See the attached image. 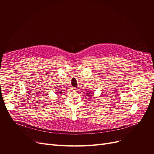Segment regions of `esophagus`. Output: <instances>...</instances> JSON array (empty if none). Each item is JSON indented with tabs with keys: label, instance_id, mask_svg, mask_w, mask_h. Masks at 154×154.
I'll list each match as a JSON object with an SVG mask.
<instances>
[{
	"label": "esophagus",
	"instance_id": "esophagus-1",
	"mask_svg": "<svg viewBox=\"0 0 154 154\" xmlns=\"http://www.w3.org/2000/svg\"><path fill=\"white\" fill-rule=\"evenodd\" d=\"M73 91H75V92H76V91H78V88H75V87L73 88Z\"/></svg>",
	"mask_w": 154,
	"mask_h": 154
}]
</instances>
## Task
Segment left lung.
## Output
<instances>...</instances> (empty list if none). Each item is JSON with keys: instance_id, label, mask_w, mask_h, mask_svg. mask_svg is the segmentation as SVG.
Instances as JSON below:
<instances>
[{"instance_id": "left-lung-1", "label": "left lung", "mask_w": 154, "mask_h": 154, "mask_svg": "<svg viewBox=\"0 0 154 154\" xmlns=\"http://www.w3.org/2000/svg\"><path fill=\"white\" fill-rule=\"evenodd\" d=\"M89 94H88V93H87V95H89V96H91V95H89Z\"/></svg>"}]
</instances>
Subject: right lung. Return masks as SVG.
I'll return each instance as SVG.
<instances>
[{
  "instance_id": "add662e5",
  "label": "right lung",
  "mask_w": 154,
  "mask_h": 154,
  "mask_svg": "<svg viewBox=\"0 0 154 154\" xmlns=\"http://www.w3.org/2000/svg\"><path fill=\"white\" fill-rule=\"evenodd\" d=\"M60 93H62V92H60Z\"/></svg>"
}]
</instances>
